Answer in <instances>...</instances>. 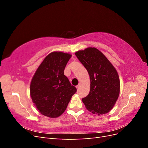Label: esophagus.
I'll list each match as a JSON object with an SVG mask.
<instances>
[{
	"label": "esophagus",
	"mask_w": 148,
	"mask_h": 148,
	"mask_svg": "<svg viewBox=\"0 0 148 148\" xmlns=\"http://www.w3.org/2000/svg\"><path fill=\"white\" fill-rule=\"evenodd\" d=\"M76 88H77L78 89L80 88V84H79L78 85H77V87H76Z\"/></svg>",
	"instance_id": "obj_1"
}]
</instances>
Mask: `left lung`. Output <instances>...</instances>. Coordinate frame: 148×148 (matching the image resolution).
<instances>
[{"instance_id":"obj_1","label":"left lung","mask_w":148,"mask_h":148,"mask_svg":"<svg viewBox=\"0 0 148 148\" xmlns=\"http://www.w3.org/2000/svg\"><path fill=\"white\" fill-rule=\"evenodd\" d=\"M87 70L90 78V91L82 99L86 108L98 115L113 108L120 94V83L117 70L97 49L89 47L75 52Z\"/></svg>"}]
</instances>
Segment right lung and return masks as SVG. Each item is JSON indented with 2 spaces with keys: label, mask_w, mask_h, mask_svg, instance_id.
<instances>
[{
  "label": "right lung",
  "mask_w": 148,
  "mask_h": 148,
  "mask_svg": "<svg viewBox=\"0 0 148 148\" xmlns=\"http://www.w3.org/2000/svg\"><path fill=\"white\" fill-rule=\"evenodd\" d=\"M69 53L55 51L48 54L38 66L30 83V96L42 115L57 118L63 114L77 91L64 75Z\"/></svg>",
  "instance_id": "add662e5"
}]
</instances>
